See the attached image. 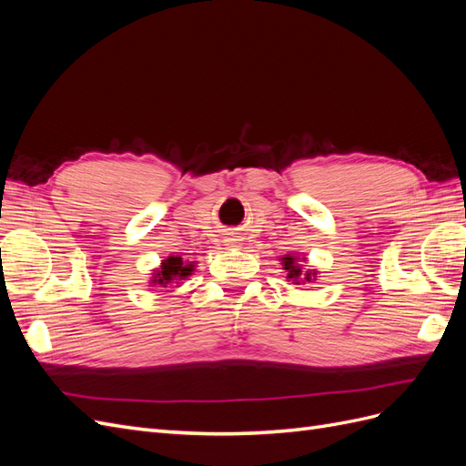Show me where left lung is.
<instances>
[{
	"label": "left lung",
	"mask_w": 466,
	"mask_h": 466,
	"mask_svg": "<svg viewBox=\"0 0 466 466\" xmlns=\"http://www.w3.org/2000/svg\"><path fill=\"white\" fill-rule=\"evenodd\" d=\"M281 270L286 272L288 281H293L295 286L315 284L319 279L317 268H309L305 255H298V252H289V255L279 257Z\"/></svg>",
	"instance_id": "left-lung-1"
}]
</instances>
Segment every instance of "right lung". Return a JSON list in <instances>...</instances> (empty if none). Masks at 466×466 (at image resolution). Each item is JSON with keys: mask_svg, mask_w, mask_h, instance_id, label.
<instances>
[{"mask_svg": "<svg viewBox=\"0 0 466 466\" xmlns=\"http://www.w3.org/2000/svg\"><path fill=\"white\" fill-rule=\"evenodd\" d=\"M194 272V262H185L180 257H167L159 268H155L149 284L167 288L173 284H182V279H187Z\"/></svg>", "mask_w": 466, "mask_h": 466, "instance_id": "right-lung-1", "label": "right lung"}]
</instances>
